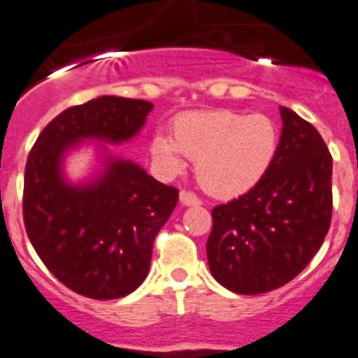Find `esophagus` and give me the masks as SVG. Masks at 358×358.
I'll return each mask as SVG.
<instances>
[{"mask_svg": "<svg viewBox=\"0 0 358 358\" xmlns=\"http://www.w3.org/2000/svg\"><path fill=\"white\" fill-rule=\"evenodd\" d=\"M180 203L185 207H193V206H200V198L196 196V194L189 193V191H182L180 193Z\"/></svg>", "mask_w": 358, "mask_h": 358, "instance_id": "esophagus-1", "label": "esophagus"}]
</instances>
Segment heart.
<instances>
[{
	"label": "heart",
	"mask_w": 358,
	"mask_h": 358,
	"mask_svg": "<svg viewBox=\"0 0 358 358\" xmlns=\"http://www.w3.org/2000/svg\"><path fill=\"white\" fill-rule=\"evenodd\" d=\"M278 145L280 133L269 116L220 109L178 116L171 134H152L149 152L167 174L178 173L187 156L194 160V173L203 191L231 200L262 182Z\"/></svg>",
	"instance_id": "heart-1"
}]
</instances>
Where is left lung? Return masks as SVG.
<instances>
[{"label": "left lung", "mask_w": 358, "mask_h": 358, "mask_svg": "<svg viewBox=\"0 0 358 358\" xmlns=\"http://www.w3.org/2000/svg\"><path fill=\"white\" fill-rule=\"evenodd\" d=\"M280 145L262 182L213 209L209 269L238 295H260L293 280L331 222V155L299 114L280 107Z\"/></svg>", "instance_id": "obj_1"}]
</instances>
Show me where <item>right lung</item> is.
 I'll return each instance as SVG.
<instances>
[{
    "mask_svg": "<svg viewBox=\"0 0 358 358\" xmlns=\"http://www.w3.org/2000/svg\"><path fill=\"white\" fill-rule=\"evenodd\" d=\"M152 107L122 96L71 107L41 131L27 160L29 240L62 284L89 299H122L145 280L156 235L178 202V189L107 145L138 136ZM83 145L95 149V165L87 179L72 182L64 160Z\"/></svg>",
    "mask_w": 358,
    "mask_h": 358,
    "instance_id": "obj_1",
    "label": "right lung"
}]
</instances>
